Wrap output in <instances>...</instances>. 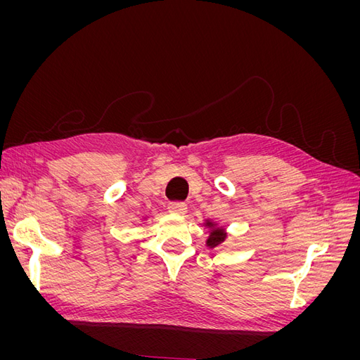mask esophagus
Returning a JSON list of instances; mask_svg holds the SVG:
<instances>
[{"label": "esophagus", "instance_id": "obj_1", "mask_svg": "<svg viewBox=\"0 0 360 360\" xmlns=\"http://www.w3.org/2000/svg\"><path fill=\"white\" fill-rule=\"evenodd\" d=\"M168 212L174 214H184L188 212V207L184 202H169L168 204Z\"/></svg>", "mask_w": 360, "mask_h": 360}]
</instances>
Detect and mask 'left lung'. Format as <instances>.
I'll list each match as a JSON object with an SVG mask.
<instances>
[{"label": "left lung", "mask_w": 360, "mask_h": 360, "mask_svg": "<svg viewBox=\"0 0 360 360\" xmlns=\"http://www.w3.org/2000/svg\"><path fill=\"white\" fill-rule=\"evenodd\" d=\"M207 225H209L210 228H213V231L210 233L209 238H207V246L210 248H214L219 243H222L225 240V233L222 231V228H214V225L212 222H207Z\"/></svg>", "instance_id": "8db88e82"}]
</instances>
